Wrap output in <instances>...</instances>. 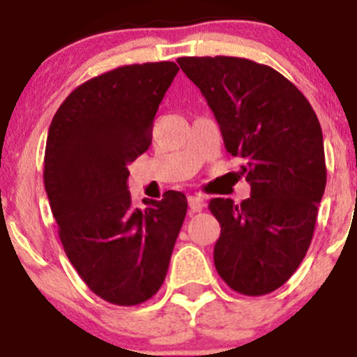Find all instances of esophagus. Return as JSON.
I'll list each match as a JSON object with an SVG mask.
<instances>
[{
    "instance_id": "1",
    "label": "esophagus",
    "mask_w": 357,
    "mask_h": 357,
    "mask_svg": "<svg viewBox=\"0 0 357 357\" xmlns=\"http://www.w3.org/2000/svg\"><path fill=\"white\" fill-rule=\"evenodd\" d=\"M188 205H190V212H200L202 208H204L205 200L202 199L200 195H190Z\"/></svg>"
}]
</instances>
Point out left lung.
<instances>
[{"instance_id": "8db88e82", "label": "left lung", "mask_w": 357, "mask_h": 357, "mask_svg": "<svg viewBox=\"0 0 357 357\" xmlns=\"http://www.w3.org/2000/svg\"><path fill=\"white\" fill-rule=\"evenodd\" d=\"M226 150L245 160L250 197L212 199L221 225L214 245L219 276L243 295L280 289L305 257L326 186L323 132L311 103L268 66L236 56H183Z\"/></svg>"}]
</instances>
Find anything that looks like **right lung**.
I'll use <instances>...</instances> for the list:
<instances>
[{
    "instance_id": "1",
    "label": "right lung",
    "mask_w": 357,
    "mask_h": 357,
    "mask_svg": "<svg viewBox=\"0 0 357 357\" xmlns=\"http://www.w3.org/2000/svg\"><path fill=\"white\" fill-rule=\"evenodd\" d=\"M174 62L124 66L75 88L50 124L45 188L68 261L110 304L136 305L167 275L188 202L179 192L132 207L128 165L152 143Z\"/></svg>"
}]
</instances>
